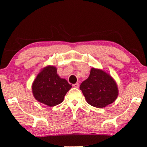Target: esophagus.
Returning <instances> with one entry per match:
<instances>
[{"mask_svg":"<svg viewBox=\"0 0 147 147\" xmlns=\"http://www.w3.org/2000/svg\"><path fill=\"white\" fill-rule=\"evenodd\" d=\"M79 84L78 83H76V84H73V86L74 88H79Z\"/></svg>","mask_w":147,"mask_h":147,"instance_id":"1","label":"esophagus"}]
</instances>
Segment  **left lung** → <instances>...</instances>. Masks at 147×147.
Listing matches in <instances>:
<instances>
[{
	"mask_svg": "<svg viewBox=\"0 0 147 147\" xmlns=\"http://www.w3.org/2000/svg\"><path fill=\"white\" fill-rule=\"evenodd\" d=\"M87 102L96 108H104L115 101L118 95L116 82L101 69L92 68L89 77L80 86Z\"/></svg>",
	"mask_w": 147,
	"mask_h": 147,
	"instance_id": "obj_1",
	"label": "left lung"
}]
</instances>
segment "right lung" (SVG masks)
I'll use <instances>...</instances> for the list:
<instances>
[{"instance_id":"right-lung-1","label":"right lung","mask_w":147,"mask_h":147,"mask_svg":"<svg viewBox=\"0 0 147 147\" xmlns=\"http://www.w3.org/2000/svg\"><path fill=\"white\" fill-rule=\"evenodd\" d=\"M71 88L67 80L59 78L57 69L53 66L43 68L32 85L35 99L51 107L61 103Z\"/></svg>"}]
</instances>
